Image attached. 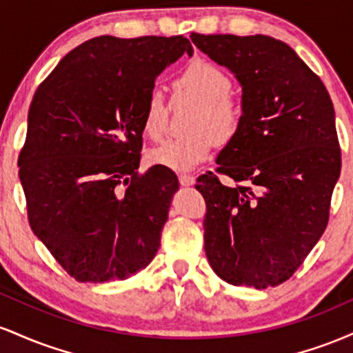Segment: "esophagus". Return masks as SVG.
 I'll list each match as a JSON object with an SVG mask.
<instances>
[{
  "mask_svg": "<svg viewBox=\"0 0 353 353\" xmlns=\"http://www.w3.org/2000/svg\"><path fill=\"white\" fill-rule=\"evenodd\" d=\"M179 182L181 185H192L196 182V177L190 176V174H179Z\"/></svg>",
  "mask_w": 353,
  "mask_h": 353,
  "instance_id": "34e87169",
  "label": "esophagus"
}]
</instances>
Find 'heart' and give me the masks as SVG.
I'll return each mask as SVG.
<instances>
[{
	"instance_id": "1",
	"label": "heart",
	"mask_w": 353,
	"mask_h": 353,
	"mask_svg": "<svg viewBox=\"0 0 353 353\" xmlns=\"http://www.w3.org/2000/svg\"><path fill=\"white\" fill-rule=\"evenodd\" d=\"M177 86L201 101V108L190 121V134L169 139L151 151L154 164L172 171H190L204 163L216 149L217 139L225 143L236 134L239 108L229 98V76L208 61L190 63L177 78ZM168 109L159 88L149 91L143 112L144 132L151 139H161L165 131Z\"/></svg>"
}]
</instances>
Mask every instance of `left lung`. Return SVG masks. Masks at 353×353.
<instances>
[{"instance_id": "left-lung-1", "label": "left lung", "mask_w": 353, "mask_h": 353, "mask_svg": "<svg viewBox=\"0 0 353 353\" xmlns=\"http://www.w3.org/2000/svg\"><path fill=\"white\" fill-rule=\"evenodd\" d=\"M242 88L237 131L217 172L197 177L205 201L204 249L232 285L267 289L292 277L329 222L340 176L334 104L289 44L270 36L190 34Z\"/></svg>"}]
</instances>
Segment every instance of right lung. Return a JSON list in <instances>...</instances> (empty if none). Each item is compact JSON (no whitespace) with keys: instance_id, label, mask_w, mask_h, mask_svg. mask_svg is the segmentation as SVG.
I'll list each match as a JSON object with an SVG mask.
<instances>
[{"instance_id":"right-lung-1","label":"right lung","mask_w":353,"mask_h":353,"mask_svg":"<svg viewBox=\"0 0 353 353\" xmlns=\"http://www.w3.org/2000/svg\"><path fill=\"white\" fill-rule=\"evenodd\" d=\"M184 52L194 50L182 36H98L36 89L19 181L34 236L76 281H124L159 249L179 181L163 165L137 172L143 112Z\"/></svg>"}]
</instances>
